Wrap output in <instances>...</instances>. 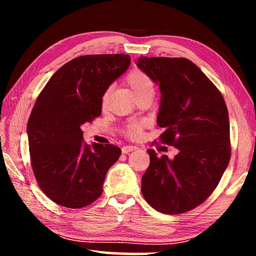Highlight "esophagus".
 <instances>
[{
    "label": "esophagus",
    "mask_w": 256,
    "mask_h": 256,
    "mask_svg": "<svg viewBox=\"0 0 256 256\" xmlns=\"http://www.w3.org/2000/svg\"><path fill=\"white\" fill-rule=\"evenodd\" d=\"M138 148L136 146H124L123 148H122V152L123 154H130L131 152V151H134V150H136Z\"/></svg>",
    "instance_id": "1"
}]
</instances>
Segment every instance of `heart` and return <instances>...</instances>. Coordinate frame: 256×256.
Wrapping results in <instances>:
<instances>
[{
	"instance_id": "heart-1",
	"label": "heart",
	"mask_w": 256,
	"mask_h": 256,
	"mask_svg": "<svg viewBox=\"0 0 256 256\" xmlns=\"http://www.w3.org/2000/svg\"><path fill=\"white\" fill-rule=\"evenodd\" d=\"M126 82L136 96H138V94L146 92V90L154 89L152 81L150 80V78L146 76L144 72H142L141 70H138V68L132 70L128 73L126 76ZM106 99H107V94L104 96V99H102L104 102H106ZM140 130H141L140 124H136V123L130 124L128 126V134L130 136H138V134H140Z\"/></svg>"
}]
</instances>
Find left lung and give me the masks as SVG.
I'll return each mask as SVG.
<instances>
[{"label":"left lung","mask_w":256,"mask_h":256,"mask_svg":"<svg viewBox=\"0 0 256 256\" xmlns=\"http://www.w3.org/2000/svg\"><path fill=\"white\" fill-rule=\"evenodd\" d=\"M138 68L159 86L157 124L162 144L180 152L174 159L148 150L150 164L141 190L159 212L178 214L204 202L230 160L229 118L222 94L188 58H138Z\"/></svg>","instance_id":"left-lung-1"}]
</instances>
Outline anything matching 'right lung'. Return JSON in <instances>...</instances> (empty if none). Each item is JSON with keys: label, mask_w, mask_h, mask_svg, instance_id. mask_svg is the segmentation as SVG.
I'll return each mask as SVG.
<instances>
[{"label": "right lung", "mask_w": 256, "mask_h": 256, "mask_svg": "<svg viewBox=\"0 0 256 256\" xmlns=\"http://www.w3.org/2000/svg\"><path fill=\"white\" fill-rule=\"evenodd\" d=\"M130 64L124 54L79 56L52 76L34 102L27 125L34 175L58 204L79 209L102 193L107 172L122 151L84 144L81 125L102 114V96Z\"/></svg>", "instance_id": "obj_1"}]
</instances>
